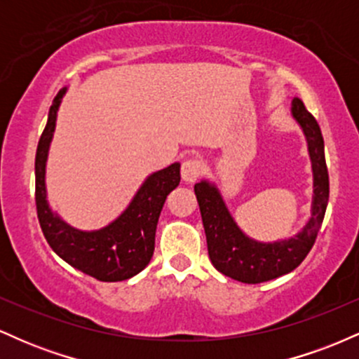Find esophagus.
<instances>
[{
	"mask_svg": "<svg viewBox=\"0 0 359 359\" xmlns=\"http://www.w3.org/2000/svg\"><path fill=\"white\" fill-rule=\"evenodd\" d=\"M203 162L196 158H189L182 163V168H180V175H182V180L185 184H194L201 175H203Z\"/></svg>",
	"mask_w": 359,
	"mask_h": 359,
	"instance_id": "1",
	"label": "esophagus"
}]
</instances>
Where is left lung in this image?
Returning <instances> with one entry per match:
<instances>
[{
	"label": "left lung",
	"mask_w": 359,
	"mask_h": 359,
	"mask_svg": "<svg viewBox=\"0 0 359 359\" xmlns=\"http://www.w3.org/2000/svg\"><path fill=\"white\" fill-rule=\"evenodd\" d=\"M292 118L302 130L312 165L311 217L295 236L277 241L250 238L234 221L216 184L203 179L194 185L214 269L243 283L269 282L295 270L314 246L329 201V175L325 167L324 140L316 118L300 100L292 101Z\"/></svg>",
	"instance_id": "1"
}]
</instances>
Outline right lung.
Returning a JSON list of instances; mask_svg holds the SVG:
<instances>
[{
	"instance_id": "right-lung-1",
	"label": "right lung",
	"mask_w": 359,
	"mask_h": 359,
	"mask_svg": "<svg viewBox=\"0 0 359 359\" xmlns=\"http://www.w3.org/2000/svg\"><path fill=\"white\" fill-rule=\"evenodd\" d=\"M67 88H62L48 111L35 156V203L45 240L59 257L82 273L101 282H121L140 273L150 263L155 250V231L167 196L180 182V163L150 174L116 219L100 229L67 224L47 199V158L55 131L57 113Z\"/></svg>"
}]
</instances>
